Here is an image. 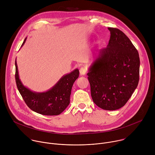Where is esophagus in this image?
Masks as SVG:
<instances>
[{"label":"esophagus","instance_id":"esophagus-1","mask_svg":"<svg viewBox=\"0 0 155 155\" xmlns=\"http://www.w3.org/2000/svg\"><path fill=\"white\" fill-rule=\"evenodd\" d=\"M86 72H87V70H86V69L84 67H81V68L80 69V75H85V74L86 73Z\"/></svg>","mask_w":155,"mask_h":155}]
</instances>
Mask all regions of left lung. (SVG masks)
<instances>
[{"label": "left lung", "mask_w": 155, "mask_h": 155, "mask_svg": "<svg viewBox=\"0 0 155 155\" xmlns=\"http://www.w3.org/2000/svg\"><path fill=\"white\" fill-rule=\"evenodd\" d=\"M110 38L99 50L87 74L93 102L106 110L123 107L138 85L140 59L129 38L120 29L108 28Z\"/></svg>", "instance_id": "obj_1"}]
</instances>
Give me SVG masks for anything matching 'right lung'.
I'll return each instance as SVG.
<instances>
[{"mask_svg": "<svg viewBox=\"0 0 155 155\" xmlns=\"http://www.w3.org/2000/svg\"><path fill=\"white\" fill-rule=\"evenodd\" d=\"M26 38L22 44L23 46ZM15 80L18 90L26 105L34 112L43 115H58L70 104L72 87L79 76L76 69L69 74L65 75L50 90L43 93L31 91L21 83L18 75L16 60L15 61Z\"/></svg>", "mask_w": 155, "mask_h": 155, "instance_id": "1", "label": "right lung"}]
</instances>
